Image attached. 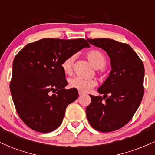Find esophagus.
I'll return each mask as SVG.
<instances>
[{
	"instance_id": "obj_1",
	"label": "esophagus",
	"mask_w": 155,
	"mask_h": 155,
	"mask_svg": "<svg viewBox=\"0 0 155 155\" xmlns=\"http://www.w3.org/2000/svg\"><path fill=\"white\" fill-rule=\"evenodd\" d=\"M84 92H80V91H79V95H84Z\"/></svg>"
}]
</instances>
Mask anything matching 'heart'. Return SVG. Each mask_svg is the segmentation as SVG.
Returning a JSON list of instances; mask_svg holds the SVG:
<instances>
[{
  "mask_svg": "<svg viewBox=\"0 0 155 155\" xmlns=\"http://www.w3.org/2000/svg\"><path fill=\"white\" fill-rule=\"evenodd\" d=\"M75 55H71L65 58L61 63L63 72L67 75H70L73 71V65L75 60ZM87 58L95 68H103L107 64V60L104 53L97 49H92L87 53ZM94 79H84L80 77H74L69 80V86L71 88L76 89L80 92H87L90 91L96 85Z\"/></svg>",
  "mask_w": 155,
  "mask_h": 155,
  "instance_id": "1",
  "label": "heart"
}]
</instances>
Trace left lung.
I'll return each instance as SVG.
<instances>
[{
  "mask_svg": "<svg viewBox=\"0 0 155 155\" xmlns=\"http://www.w3.org/2000/svg\"><path fill=\"white\" fill-rule=\"evenodd\" d=\"M87 41L106 51L112 70L97 90L104 96L90 95L87 117L96 130L111 132L129 122L139 107L144 93V65L128 44L109 38Z\"/></svg>",
  "mask_w": 155,
  "mask_h": 155,
  "instance_id": "obj_1",
  "label": "left lung"
}]
</instances>
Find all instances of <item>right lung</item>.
<instances>
[{"label": "right lung", "instance_id": "right-lung-1", "mask_svg": "<svg viewBox=\"0 0 155 155\" xmlns=\"http://www.w3.org/2000/svg\"><path fill=\"white\" fill-rule=\"evenodd\" d=\"M84 47H90L84 38H43L15 56L10 91L19 117L30 128L49 133L61 124L68 105L79 96L76 89H65L61 63Z\"/></svg>", "mask_w": 155, "mask_h": 155}]
</instances>
